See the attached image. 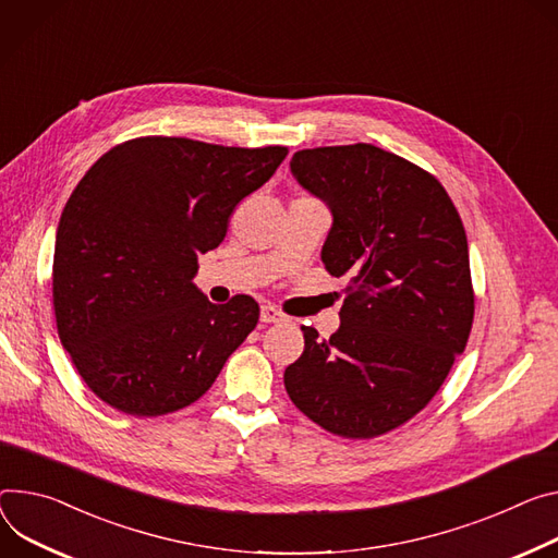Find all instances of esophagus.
<instances>
[{
  "mask_svg": "<svg viewBox=\"0 0 558 558\" xmlns=\"http://www.w3.org/2000/svg\"><path fill=\"white\" fill-rule=\"evenodd\" d=\"M260 320H263L265 325H271V323H284L287 316H284L280 310H276L274 305H263V310H260Z\"/></svg>",
  "mask_w": 558,
  "mask_h": 558,
  "instance_id": "34e87169",
  "label": "esophagus"
}]
</instances>
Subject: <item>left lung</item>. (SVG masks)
<instances>
[{
	"label": "left lung",
	"instance_id": "8db88e82",
	"mask_svg": "<svg viewBox=\"0 0 558 558\" xmlns=\"http://www.w3.org/2000/svg\"><path fill=\"white\" fill-rule=\"evenodd\" d=\"M291 171L329 205L323 263L349 284L329 340L302 327L305 351L284 369V387L329 434L376 438L427 408L468 344L465 227L429 171L374 144L302 148Z\"/></svg>",
	"mask_w": 558,
	"mask_h": 558
}]
</instances>
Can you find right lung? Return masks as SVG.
Returning a JSON list of instances; mask_svg holds the SVG:
<instances>
[{"instance_id":"obj_1","label":"right lung","mask_w":558,"mask_h":558,"mask_svg":"<svg viewBox=\"0 0 558 558\" xmlns=\"http://www.w3.org/2000/svg\"><path fill=\"white\" fill-rule=\"evenodd\" d=\"M287 146L144 135L116 144L71 193L53 256L58 333L86 387L131 416L189 408L256 329L258 302L214 305L191 282L235 205Z\"/></svg>"}]
</instances>
